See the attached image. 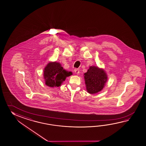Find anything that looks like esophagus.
Instances as JSON below:
<instances>
[{
    "label": "esophagus",
    "mask_w": 146,
    "mask_h": 146,
    "mask_svg": "<svg viewBox=\"0 0 146 146\" xmlns=\"http://www.w3.org/2000/svg\"><path fill=\"white\" fill-rule=\"evenodd\" d=\"M74 73L76 74H79V70L78 69H74Z\"/></svg>",
    "instance_id": "1"
}]
</instances>
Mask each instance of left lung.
Returning a JSON list of instances; mask_svg holds the SVG:
<instances>
[{
  "instance_id": "8db88e82",
  "label": "left lung",
  "mask_w": 146,
  "mask_h": 146,
  "mask_svg": "<svg viewBox=\"0 0 146 146\" xmlns=\"http://www.w3.org/2000/svg\"><path fill=\"white\" fill-rule=\"evenodd\" d=\"M84 80L88 93L94 94L102 90L108 80V76L103 69L91 66L84 73Z\"/></svg>"
}]
</instances>
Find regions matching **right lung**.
Segmentation results:
<instances>
[{
	"mask_svg": "<svg viewBox=\"0 0 146 146\" xmlns=\"http://www.w3.org/2000/svg\"><path fill=\"white\" fill-rule=\"evenodd\" d=\"M72 74L63 69L59 62H50L44 69V78L46 85L50 87H59L66 78Z\"/></svg>",
	"mask_w": 146,
	"mask_h": 146,
	"instance_id": "obj_1",
	"label": "right lung"
}]
</instances>
